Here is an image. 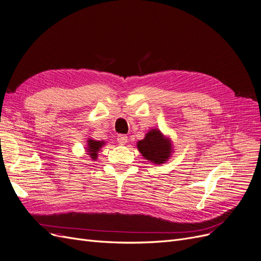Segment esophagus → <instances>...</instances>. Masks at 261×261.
Instances as JSON below:
<instances>
[{
  "label": "esophagus",
  "mask_w": 261,
  "mask_h": 261,
  "mask_svg": "<svg viewBox=\"0 0 261 261\" xmlns=\"http://www.w3.org/2000/svg\"><path fill=\"white\" fill-rule=\"evenodd\" d=\"M127 140H128L127 136H125V135H118L117 136V143L120 144V145H122V146L127 143Z\"/></svg>",
  "instance_id": "1"
}]
</instances>
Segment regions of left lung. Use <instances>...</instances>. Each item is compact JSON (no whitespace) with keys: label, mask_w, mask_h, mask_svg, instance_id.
Instances as JSON below:
<instances>
[{"label":"left lung","mask_w":261,"mask_h":261,"mask_svg":"<svg viewBox=\"0 0 261 261\" xmlns=\"http://www.w3.org/2000/svg\"><path fill=\"white\" fill-rule=\"evenodd\" d=\"M137 149L147 161L153 164L165 163L174 152L172 139L158 128L150 129L145 138L137 143Z\"/></svg>","instance_id":"8db88e82"}]
</instances>
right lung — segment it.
Wrapping results in <instances>:
<instances>
[{
	"mask_svg": "<svg viewBox=\"0 0 261 261\" xmlns=\"http://www.w3.org/2000/svg\"><path fill=\"white\" fill-rule=\"evenodd\" d=\"M105 145H106L105 141H99V140H94L92 138H88L87 139V145L85 147V150L87 154H88L92 160H97L98 152Z\"/></svg>",
	"mask_w": 261,
	"mask_h": 261,
	"instance_id": "right-lung-1",
	"label": "right lung"
}]
</instances>
